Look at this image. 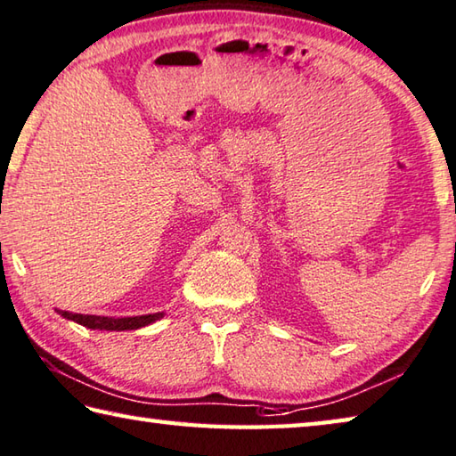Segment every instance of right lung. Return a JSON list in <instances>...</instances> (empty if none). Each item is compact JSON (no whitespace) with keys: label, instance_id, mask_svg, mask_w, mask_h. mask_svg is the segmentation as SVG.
<instances>
[{"label":"right lung","instance_id":"1","mask_svg":"<svg viewBox=\"0 0 456 456\" xmlns=\"http://www.w3.org/2000/svg\"><path fill=\"white\" fill-rule=\"evenodd\" d=\"M68 321H74L77 324L86 326V329L92 330H138L142 326H148L151 322L159 321L164 313H154V314H143V316H124V318H114V316H95V314H74L68 313V310H58Z\"/></svg>","mask_w":456,"mask_h":456}]
</instances>
